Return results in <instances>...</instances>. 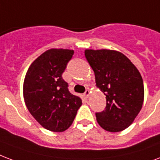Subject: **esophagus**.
<instances>
[{"label": "esophagus", "mask_w": 160, "mask_h": 160, "mask_svg": "<svg viewBox=\"0 0 160 160\" xmlns=\"http://www.w3.org/2000/svg\"><path fill=\"white\" fill-rule=\"evenodd\" d=\"M90 93H91V92H90V91H88V90H87V91H85V92L84 93V96H85V98H88L89 96H90Z\"/></svg>", "instance_id": "1"}]
</instances>
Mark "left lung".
Returning a JSON list of instances; mask_svg holds the SVG:
<instances>
[{
  "label": "left lung",
  "mask_w": 160,
  "mask_h": 160,
  "mask_svg": "<svg viewBox=\"0 0 160 160\" xmlns=\"http://www.w3.org/2000/svg\"><path fill=\"white\" fill-rule=\"evenodd\" d=\"M85 56L95 73L96 86L107 99L104 111L96 113L97 122L106 131H122L142 109L144 88L139 71L118 51L86 49Z\"/></svg>",
  "instance_id": "left-lung-1"
}]
</instances>
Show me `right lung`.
<instances>
[{"label":"right lung","instance_id":"add662e5","mask_svg":"<svg viewBox=\"0 0 160 160\" xmlns=\"http://www.w3.org/2000/svg\"><path fill=\"white\" fill-rule=\"evenodd\" d=\"M74 50L51 48L32 63L23 83V97L31 115L44 128L64 132L73 123L82 101L69 91L62 78Z\"/></svg>","mask_w":160,"mask_h":160}]
</instances>
